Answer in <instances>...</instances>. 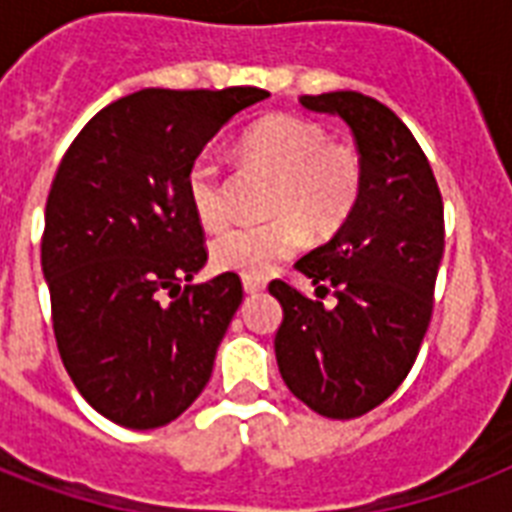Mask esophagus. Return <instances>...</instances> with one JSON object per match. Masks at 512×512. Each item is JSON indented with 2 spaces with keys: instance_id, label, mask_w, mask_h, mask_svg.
I'll return each instance as SVG.
<instances>
[{
  "instance_id": "esophagus-1",
  "label": "esophagus",
  "mask_w": 512,
  "mask_h": 512,
  "mask_svg": "<svg viewBox=\"0 0 512 512\" xmlns=\"http://www.w3.org/2000/svg\"><path fill=\"white\" fill-rule=\"evenodd\" d=\"M263 289H265V281H260V279H244V292H247V295H260Z\"/></svg>"
}]
</instances>
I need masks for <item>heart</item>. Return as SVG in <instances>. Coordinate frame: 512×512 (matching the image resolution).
Segmentation results:
<instances>
[{
	"label": "heart",
	"instance_id": "heart-1",
	"mask_svg": "<svg viewBox=\"0 0 512 512\" xmlns=\"http://www.w3.org/2000/svg\"><path fill=\"white\" fill-rule=\"evenodd\" d=\"M241 159L273 180L265 225L228 228L212 241L217 271L263 279L313 236L335 233L356 209L364 188V162L353 146L327 143V130L300 116L276 114L257 122L239 143ZM188 201L199 223L217 231L228 220L225 177L215 156L201 154L188 170Z\"/></svg>",
	"mask_w": 512,
	"mask_h": 512
}]
</instances>
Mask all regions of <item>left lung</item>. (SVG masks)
I'll list each match as a JSON object with an SVG mask.
<instances>
[{
	"label": "left lung",
	"mask_w": 512,
	"mask_h": 512,
	"mask_svg": "<svg viewBox=\"0 0 512 512\" xmlns=\"http://www.w3.org/2000/svg\"><path fill=\"white\" fill-rule=\"evenodd\" d=\"M300 106L348 124L364 188L340 231L297 260L319 300L271 281L284 311L273 348L281 380L303 404L353 420L380 406L420 353L444 257V201L420 143L380 100L324 92ZM327 291L332 309L320 303Z\"/></svg>",
	"instance_id": "obj_1"
}]
</instances>
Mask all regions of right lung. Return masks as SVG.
I'll return each mask as SVG.
<instances>
[{"label": "right lung", "mask_w": 512, "mask_h": 512, "mask_svg": "<svg viewBox=\"0 0 512 512\" xmlns=\"http://www.w3.org/2000/svg\"><path fill=\"white\" fill-rule=\"evenodd\" d=\"M265 98L257 87L132 92L84 124L55 172L42 236L52 329L76 390L116 425L162 428L212 377L244 292L220 273L174 296L207 263L185 183L201 148Z\"/></svg>", "instance_id": "obj_1"}]
</instances>
